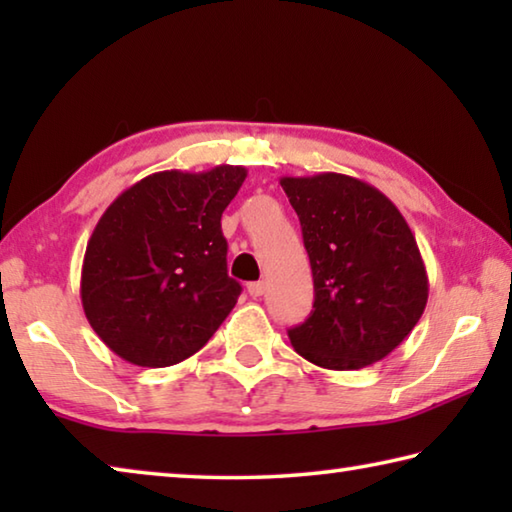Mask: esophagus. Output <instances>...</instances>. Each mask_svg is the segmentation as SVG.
I'll use <instances>...</instances> for the list:
<instances>
[{"label": "esophagus", "instance_id": "esophagus-1", "mask_svg": "<svg viewBox=\"0 0 512 512\" xmlns=\"http://www.w3.org/2000/svg\"><path fill=\"white\" fill-rule=\"evenodd\" d=\"M264 291H266V282H264V280L250 282V284H248V293H250V296H253V298L264 296Z\"/></svg>", "mask_w": 512, "mask_h": 512}]
</instances>
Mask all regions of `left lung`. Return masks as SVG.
<instances>
[{
	"mask_svg": "<svg viewBox=\"0 0 512 512\" xmlns=\"http://www.w3.org/2000/svg\"><path fill=\"white\" fill-rule=\"evenodd\" d=\"M296 210L314 275V311L289 329L293 350L327 370L388 357L429 298L420 248L377 187L343 173L280 180Z\"/></svg>",
	"mask_w": 512,
	"mask_h": 512,
	"instance_id": "1",
	"label": "left lung"
}]
</instances>
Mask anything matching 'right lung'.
<instances>
[{"instance_id": "obj_1", "label": "right lung", "mask_w": 512, "mask_h": 512, "mask_svg": "<svg viewBox=\"0 0 512 512\" xmlns=\"http://www.w3.org/2000/svg\"><path fill=\"white\" fill-rule=\"evenodd\" d=\"M244 167L158 171L121 192L83 257L81 302L99 339L121 359L164 368L192 357L237 305L221 214Z\"/></svg>"}]
</instances>
